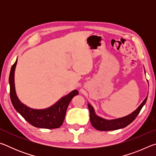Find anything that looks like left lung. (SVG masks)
Segmentation results:
<instances>
[{
  "label": "left lung",
  "instance_id": "left-lung-1",
  "mask_svg": "<svg viewBox=\"0 0 156 156\" xmlns=\"http://www.w3.org/2000/svg\"><path fill=\"white\" fill-rule=\"evenodd\" d=\"M147 100V96L143 100L141 105L137 108L136 110L130 113L129 115L114 120H106L98 116L95 113L94 107L90 104L88 103L91 124L95 129L99 131H112L125 127L136 119V118L138 116L140 112L142 109V107L146 103Z\"/></svg>",
  "mask_w": 156,
  "mask_h": 156
}]
</instances>
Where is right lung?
I'll return each mask as SVG.
<instances>
[{
	"instance_id": "obj_1",
	"label": "right lung",
	"mask_w": 156,
	"mask_h": 156,
	"mask_svg": "<svg viewBox=\"0 0 156 156\" xmlns=\"http://www.w3.org/2000/svg\"><path fill=\"white\" fill-rule=\"evenodd\" d=\"M17 60L12 65L9 73L10 98L14 109L27 122L35 127L43 129H56L62 125L66 112L71 100L78 94L77 90H73L67 96L62 97L52 106L43 109H35L26 106L18 99L16 93L14 72Z\"/></svg>"
}]
</instances>
